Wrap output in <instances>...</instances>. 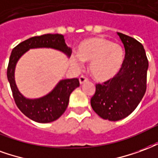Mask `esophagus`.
I'll return each mask as SVG.
<instances>
[{
	"mask_svg": "<svg viewBox=\"0 0 158 158\" xmlns=\"http://www.w3.org/2000/svg\"><path fill=\"white\" fill-rule=\"evenodd\" d=\"M88 81V78L86 77L85 76H81L79 77V81H80V84H83L84 82H86Z\"/></svg>",
	"mask_w": 158,
	"mask_h": 158,
	"instance_id": "1",
	"label": "esophagus"
}]
</instances>
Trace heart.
Wrapping results in <instances>:
<instances>
[{
	"instance_id": "b5f03b06",
	"label": "heart",
	"mask_w": 158,
	"mask_h": 158,
	"mask_svg": "<svg viewBox=\"0 0 158 158\" xmlns=\"http://www.w3.org/2000/svg\"><path fill=\"white\" fill-rule=\"evenodd\" d=\"M125 53L118 44L102 37L86 40L78 46V56L71 57L72 64L79 68L81 61H90L89 71L98 81H106L118 74L123 65Z\"/></svg>"
}]
</instances>
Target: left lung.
Segmentation results:
<instances>
[{
	"mask_svg": "<svg viewBox=\"0 0 158 158\" xmlns=\"http://www.w3.org/2000/svg\"><path fill=\"white\" fill-rule=\"evenodd\" d=\"M125 47L123 65L115 77L96 84L91 106L104 119L117 121L130 115L147 90L148 60L143 45L132 37L118 33Z\"/></svg>",
	"mask_w": 158,
	"mask_h": 158,
	"instance_id": "8db88e82",
	"label": "left lung"
}]
</instances>
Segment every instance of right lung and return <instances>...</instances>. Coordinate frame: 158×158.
Returning <instances> with one entry per match:
<instances>
[{
    "mask_svg": "<svg viewBox=\"0 0 158 158\" xmlns=\"http://www.w3.org/2000/svg\"><path fill=\"white\" fill-rule=\"evenodd\" d=\"M35 48H52L65 53L67 56L71 55L62 34H44L32 37L15 47L11 51L7 67V79L11 87L12 96L21 112L38 123H49L56 120L64 114L69 103V98L74 89L80 86L77 78L65 79L59 83L45 96L29 99L21 94L15 82L14 72L17 62L24 53Z\"/></svg>",
    "mask_w": 158,
    "mask_h": 158,
    "instance_id": "1",
    "label": "right lung"
}]
</instances>
